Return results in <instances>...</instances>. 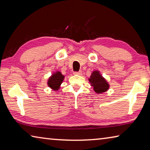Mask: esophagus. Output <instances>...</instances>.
<instances>
[{
    "instance_id": "34e87169",
    "label": "esophagus",
    "mask_w": 150,
    "mask_h": 150,
    "mask_svg": "<svg viewBox=\"0 0 150 150\" xmlns=\"http://www.w3.org/2000/svg\"><path fill=\"white\" fill-rule=\"evenodd\" d=\"M73 74H74V75H82V72H81V71H76V72L73 73Z\"/></svg>"
}]
</instances>
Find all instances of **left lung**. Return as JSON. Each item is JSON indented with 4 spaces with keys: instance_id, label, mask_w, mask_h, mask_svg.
Masks as SVG:
<instances>
[{
    "instance_id": "1",
    "label": "left lung",
    "mask_w": 150,
    "mask_h": 150,
    "mask_svg": "<svg viewBox=\"0 0 150 150\" xmlns=\"http://www.w3.org/2000/svg\"><path fill=\"white\" fill-rule=\"evenodd\" d=\"M88 81L93 87V90L97 94L106 92L110 88V85L107 81L103 77L100 72L98 70L93 71L90 77L88 78Z\"/></svg>"
}]
</instances>
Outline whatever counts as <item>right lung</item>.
I'll return each mask as SVG.
<instances>
[{
    "instance_id": "add662e5",
    "label": "right lung",
    "mask_w": 150,
    "mask_h": 150,
    "mask_svg": "<svg viewBox=\"0 0 150 150\" xmlns=\"http://www.w3.org/2000/svg\"><path fill=\"white\" fill-rule=\"evenodd\" d=\"M65 79V76L59 71L53 73L52 75L48 78L47 84L50 88L55 91H58L61 87V85Z\"/></svg>"
}]
</instances>
